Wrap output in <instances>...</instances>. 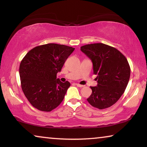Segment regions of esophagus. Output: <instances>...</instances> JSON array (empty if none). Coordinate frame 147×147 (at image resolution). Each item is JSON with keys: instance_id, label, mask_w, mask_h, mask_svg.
Here are the masks:
<instances>
[{"instance_id": "esophagus-1", "label": "esophagus", "mask_w": 147, "mask_h": 147, "mask_svg": "<svg viewBox=\"0 0 147 147\" xmlns=\"http://www.w3.org/2000/svg\"><path fill=\"white\" fill-rule=\"evenodd\" d=\"M76 86L79 87V88H83L84 87L83 85H80V84H76Z\"/></svg>"}]
</instances>
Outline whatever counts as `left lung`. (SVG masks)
I'll return each mask as SVG.
<instances>
[{
  "mask_svg": "<svg viewBox=\"0 0 147 147\" xmlns=\"http://www.w3.org/2000/svg\"><path fill=\"white\" fill-rule=\"evenodd\" d=\"M82 52L91 59L97 86L90 87L87 100L92 106L105 109L116 103L125 91L130 76L127 59L117 49L103 43L86 45Z\"/></svg>",
  "mask_w": 147,
  "mask_h": 147,
  "instance_id": "8db88e82",
  "label": "left lung"
}]
</instances>
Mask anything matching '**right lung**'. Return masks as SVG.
<instances>
[{"instance_id": "1", "label": "right lung", "mask_w": 147, "mask_h": 147, "mask_svg": "<svg viewBox=\"0 0 147 147\" xmlns=\"http://www.w3.org/2000/svg\"><path fill=\"white\" fill-rule=\"evenodd\" d=\"M74 48L49 43L34 47L22 59L19 67L21 85L32 106L51 111L63 101L71 84L56 78Z\"/></svg>"}]
</instances>
